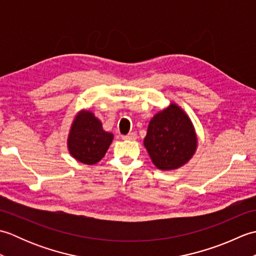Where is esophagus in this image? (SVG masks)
<instances>
[{
    "mask_svg": "<svg viewBox=\"0 0 256 256\" xmlns=\"http://www.w3.org/2000/svg\"><path fill=\"white\" fill-rule=\"evenodd\" d=\"M136 138H138L136 133H130V134L126 135V136H123L122 138L125 140H136Z\"/></svg>",
    "mask_w": 256,
    "mask_h": 256,
    "instance_id": "34e87169",
    "label": "esophagus"
}]
</instances>
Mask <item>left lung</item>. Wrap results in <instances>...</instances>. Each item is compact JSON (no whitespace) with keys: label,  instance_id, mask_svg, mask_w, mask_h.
<instances>
[{"label":"left lung","instance_id":"left-lung-1","mask_svg":"<svg viewBox=\"0 0 256 256\" xmlns=\"http://www.w3.org/2000/svg\"><path fill=\"white\" fill-rule=\"evenodd\" d=\"M153 164L160 170H175L192 158L198 136L188 114L177 103L150 118L143 142Z\"/></svg>","mask_w":256,"mask_h":256}]
</instances>
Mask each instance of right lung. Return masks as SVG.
<instances>
[{
    "mask_svg": "<svg viewBox=\"0 0 256 256\" xmlns=\"http://www.w3.org/2000/svg\"><path fill=\"white\" fill-rule=\"evenodd\" d=\"M114 135L89 110H80L72 120L67 138L69 154L86 165H94L104 157Z\"/></svg>",
    "mask_w": 256,
    "mask_h": 256,
    "instance_id": "1",
    "label": "right lung"
}]
</instances>
